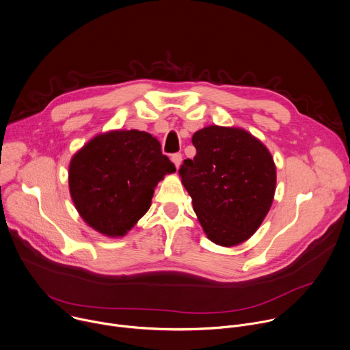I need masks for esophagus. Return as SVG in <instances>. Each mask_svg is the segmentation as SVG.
<instances>
[{
    "label": "esophagus",
    "instance_id": "34e87169",
    "mask_svg": "<svg viewBox=\"0 0 350 350\" xmlns=\"http://www.w3.org/2000/svg\"><path fill=\"white\" fill-rule=\"evenodd\" d=\"M172 162L176 165V167H178V166L181 165V162H183V155H181L180 152L173 154V155H172Z\"/></svg>",
    "mask_w": 350,
    "mask_h": 350
}]
</instances>
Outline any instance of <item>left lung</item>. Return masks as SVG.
I'll use <instances>...</instances> for the list:
<instances>
[{
	"label": "left lung",
	"mask_w": 350,
	"mask_h": 350,
	"mask_svg": "<svg viewBox=\"0 0 350 350\" xmlns=\"http://www.w3.org/2000/svg\"><path fill=\"white\" fill-rule=\"evenodd\" d=\"M193 159L181 181L207 237L224 247L248 240L267 215L275 192V165L258 139L240 128L211 125L192 136Z\"/></svg>",
	"instance_id": "left-lung-1"
}]
</instances>
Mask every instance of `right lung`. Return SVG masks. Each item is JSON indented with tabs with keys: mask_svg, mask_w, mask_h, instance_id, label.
I'll return each instance as SVG.
<instances>
[{
	"mask_svg": "<svg viewBox=\"0 0 350 350\" xmlns=\"http://www.w3.org/2000/svg\"><path fill=\"white\" fill-rule=\"evenodd\" d=\"M176 172L161 143L147 132L98 135L69 165V191L76 210L95 230L125 236L148 211L154 188Z\"/></svg>",
	"mask_w": 350,
	"mask_h": 350,
	"instance_id": "1",
	"label": "right lung"
}]
</instances>
